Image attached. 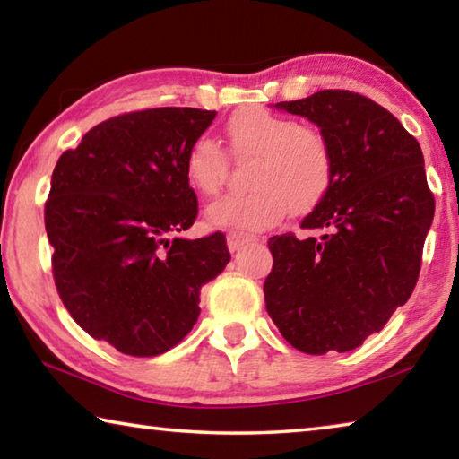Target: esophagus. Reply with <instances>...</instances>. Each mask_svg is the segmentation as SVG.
<instances>
[{"instance_id":"34e87169","label":"esophagus","mask_w":459,"mask_h":459,"mask_svg":"<svg viewBox=\"0 0 459 459\" xmlns=\"http://www.w3.org/2000/svg\"><path fill=\"white\" fill-rule=\"evenodd\" d=\"M251 240H257L255 235H248V232H240V230H230L227 235V245L230 251H238L245 243H251Z\"/></svg>"}]
</instances>
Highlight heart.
I'll return each instance as SVG.
<instances>
[{"instance_id":"b5f03b06","label":"heart","mask_w":459,"mask_h":459,"mask_svg":"<svg viewBox=\"0 0 459 459\" xmlns=\"http://www.w3.org/2000/svg\"><path fill=\"white\" fill-rule=\"evenodd\" d=\"M230 155L248 166L245 194H230L206 208L216 229L261 230L287 211L306 212L325 198L333 182V153L320 131L267 108H240L224 123ZM186 178L202 196H214L229 172V158L212 137L200 135L186 152Z\"/></svg>"}]
</instances>
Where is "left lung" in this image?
Segmentation results:
<instances>
[{"instance_id": "1", "label": "left lung", "mask_w": 459, "mask_h": 459, "mask_svg": "<svg viewBox=\"0 0 459 459\" xmlns=\"http://www.w3.org/2000/svg\"><path fill=\"white\" fill-rule=\"evenodd\" d=\"M277 108L320 127L333 182L301 229L269 238L271 320L306 354L359 348L407 304L421 271L435 198L417 139L393 113L352 91L328 89Z\"/></svg>"}]
</instances>
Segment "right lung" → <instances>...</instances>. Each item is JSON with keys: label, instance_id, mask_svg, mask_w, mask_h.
<instances>
[{"label": "right lung", "instance_id": "add662e5", "mask_svg": "<svg viewBox=\"0 0 459 459\" xmlns=\"http://www.w3.org/2000/svg\"><path fill=\"white\" fill-rule=\"evenodd\" d=\"M216 111L160 107L92 127L52 172L44 206L52 275L73 320L129 356L182 342L202 285L230 261L222 232L180 238L198 214L186 152Z\"/></svg>", "mask_w": 459, "mask_h": 459}]
</instances>
